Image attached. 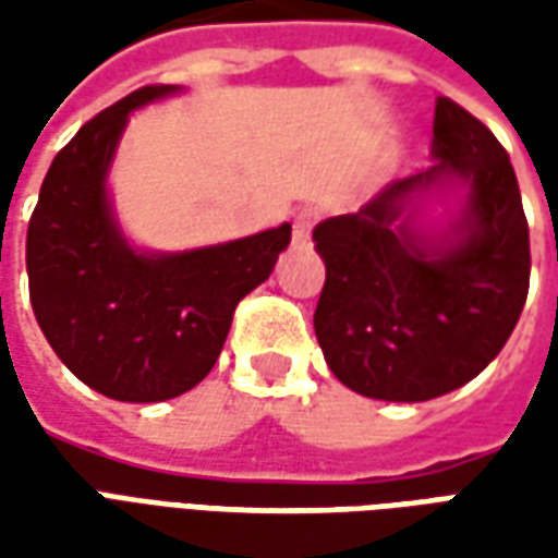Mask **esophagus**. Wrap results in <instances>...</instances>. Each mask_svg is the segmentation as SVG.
I'll return each mask as SVG.
<instances>
[{
    "label": "esophagus",
    "instance_id": "34e87169",
    "mask_svg": "<svg viewBox=\"0 0 558 558\" xmlns=\"http://www.w3.org/2000/svg\"><path fill=\"white\" fill-rule=\"evenodd\" d=\"M311 227H314V215L311 211H302L295 223H292V244L295 247H307L311 244Z\"/></svg>",
    "mask_w": 558,
    "mask_h": 558
}]
</instances>
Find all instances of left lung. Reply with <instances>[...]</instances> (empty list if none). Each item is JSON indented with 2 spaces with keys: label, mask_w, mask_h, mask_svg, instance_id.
<instances>
[{
  "label": "left lung",
  "mask_w": 558,
  "mask_h": 558,
  "mask_svg": "<svg viewBox=\"0 0 558 558\" xmlns=\"http://www.w3.org/2000/svg\"><path fill=\"white\" fill-rule=\"evenodd\" d=\"M427 170L386 184L314 230L326 283L314 328L331 374L364 398L418 403L466 386L499 355L529 292V223L502 143L451 98L436 101ZM468 187L456 227H411L420 199Z\"/></svg>",
  "instance_id": "left-lung-1"
}]
</instances>
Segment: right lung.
Listing matches in <instances>:
<instances>
[{"mask_svg":"<svg viewBox=\"0 0 558 558\" xmlns=\"http://www.w3.org/2000/svg\"><path fill=\"white\" fill-rule=\"evenodd\" d=\"M179 92L143 86L80 128L44 175L26 232L29 299L71 374L107 398L158 403L203 383L235 304L271 275L290 223L239 242L137 254L116 227L107 170L131 110Z\"/></svg>","mask_w":558,"mask_h":558,"instance_id":"obj_1","label":"right lung"}]
</instances>
